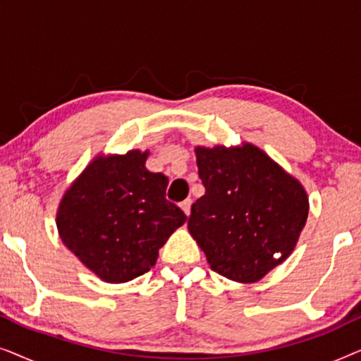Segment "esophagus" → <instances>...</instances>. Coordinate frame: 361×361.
<instances>
[{"instance_id":"34e87169","label":"esophagus","mask_w":361,"mask_h":361,"mask_svg":"<svg viewBox=\"0 0 361 361\" xmlns=\"http://www.w3.org/2000/svg\"><path fill=\"white\" fill-rule=\"evenodd\" d=\"M190 205H192V199H185L184 202H180V209L184 210V214L187 216L190 215Z\"/></svg>"}]
</instances>
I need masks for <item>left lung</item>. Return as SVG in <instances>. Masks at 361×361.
Listing matches in <instances>:
<instances>
[{"label": "left lung", "mask_w": 361, "mask_h": 361, "mask_svg": "<svg viewBox=\"0 0 361 361\" xmlns=\"http://www.w3.org/2000/svg\"><path fill=\"white\" fill-rule=\"evenodd\" d=\"M205 194L187 221L210 268L255 283L293 253L309 214L302 184L253 145L195 147Z\"/></svg>", "instance_id": "8db88e82"}]
</instances>
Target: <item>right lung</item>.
I'll list each match as a JSON object with an SVG mask.
<instances>
[{"label": "right lung", "instance_id": "add662e5", "mask_svg": "<svg viewBox=\"0 0 361 361\" xmlns=\"http://www.w3.org/2000/svg\"><path fill=\"white\" fill-rule=\"evenodd\" d=\"M149 152L98 156L57 210L61 240L106 283H126L156 264L161 246L187 216L166 199L169 179L146 169Z\"/></svg>", "mask_w": 361, "mask_h": 361}]
</instances>
